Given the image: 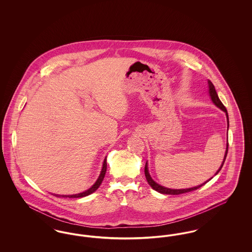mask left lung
<instances>
[{
	"label": "left lung",
	"mask_w": 252,
	"mask_h": 252,
	"mask_svg": "<svg viewBox=\"0 0 252 252\" xmlns=\"http://www.w3.org/2000/svg\"><path fill=\"white\" fill-rule=\"evenodd\" d=\"M208 85H209V95L211 97V100L213 101V103L216 105V107L218 108H220L221 110H223L225 113H226V117H227V122H228V111H227V109L225 108V106L222 104V102L220 101V99H219V97L217 95V93H216V88H215V86L214 84L210 81V80H208ZM228 143H227V147H226V152H225V155H224V158H223V161H222V164H221V166L219 167V169L216 171V176L218 173H219V171L221 170V168L223 167V164H224V162H225V159H226V157H227V154H228ZM144 174H145V178H146V180H147V182H148V184L152 187V189H154L155 191L157 192H160V193H163V194H180V193H185V192H192V191H194V190H196V189H198V188H200L201 186H203L204 184H206L208 181H210V180H212L213 178H211L210 180H207V181H205L204 183L202 184H200V185H197V186H194V187H192V188H188V189H170V188H166V187H163V186H161V185H159V184H158L155 180H153L152 178H151V176H150V174H149V172H148V163H147V161H146V163H145V167H144Z\"/></svg>",
	"instance_id": "left-lung-1"
}]
</instances>
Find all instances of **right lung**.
Segmentation results:
<instances>
[{"mask_svg": "<svg viewBox=\"0 0 252 252\" xmlns=\"http://www.w3.org/2000/svg\"><path fill=\"white\" fill-rule=\"evenodd\" d=\"M106 172H107V157L105 158V159L103 161V166H102V170L100 172V175H99L98 179H97V180L94 182V184L91 188H89L88 190H86L84 192L75 193V194H56V193H54V195L58 196V197H69V198H79V197L87 196V195L95 192L96 190L99 188V186L101 185L102 181H103L104 178H105Z\"/></svg>", "mask_w": 252, "mask_h": 252, "instance_id": "1", "label": "right lung"}]
</instances>
